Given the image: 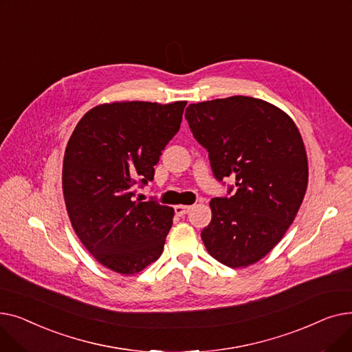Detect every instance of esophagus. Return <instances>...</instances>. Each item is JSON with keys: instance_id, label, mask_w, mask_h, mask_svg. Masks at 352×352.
<instances>
[{"instance_id": "1", "label": "esophagus", "mask_w": 352, "mask_h": 352, "mask_svg": "<svg viewBox=\"0 0 352 352\" xmlns=\"http://www.w3.org/2000/svg\"><path fill=\"white\" fill-rule=\"evenodd\" d=\"M174 210H175V214H177V215L184 217V215H187V214L190 212L191 207H190V206H175Z\"/></svg>"}]
</instances>
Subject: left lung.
<instances>
[{"instance_id": "1", "label": "left lung", "mask_w": 352, "mask_h": 352, "mask_svg": "<svg viewBox=\"0 0 352 352\" xmlns=\"http://www.w3.org/2000/svg\"><path fill=\"white\" fill-rule=\"evenodd\" d=\"M186 118L217 181L235 179L228 195L211 199L202 241L221 264L248 267L281 241L301 207L308 184L301 134L284 111L244 96L191 104Z\"/></svg>"}]
</instances>
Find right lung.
<instances>
[{"label":"right lung","instance_id":"right-lung-1","mask_svg":"<svg viewBox=\"0 0 352 352\" xmlns=\"http://www.w3.org/2000/svg\"><path fill=\"white\" fill-rule=\"evenodd\" d=\"M186 101L102 104L80 120L67 144L63 191L74 231L104 267L131 275L158 260L174 210L135 199L178 133Z\"/></svg>","mask_w":352,"mask_h":352}]
</instances>
